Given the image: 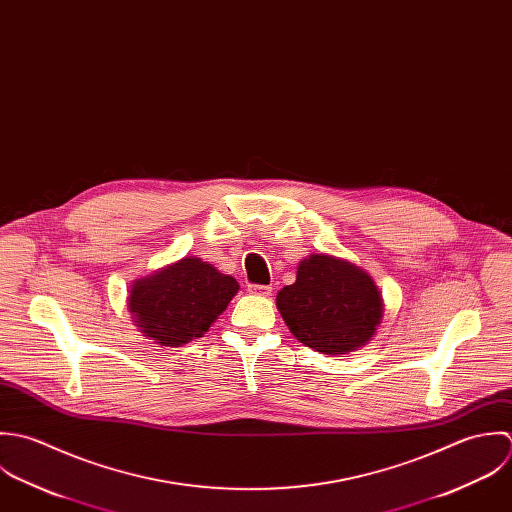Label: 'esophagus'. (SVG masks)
Instances as JSON below:
<instances>
[{"label":"esophagus","instance_id":"esophagus-1","mask_svg":"<svg viewBox=\"0 0 512 512\" xmlns=\"http://www.w3.org/2000/svg\"><path fill=\"white\" fill-rule=\"evenodd\" d=\"M247 291L251 295H259V297H269L273 293L271 285H247Z\"/></svg>","mask_w":512,"mask_h":512}]
</instances>
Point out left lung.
<instances>
[{
  "label": "left lung",
  "instance_id": "left-lung-1",
  "mask_svg": "<svg viewBox=\"0 0 512 512\" xmlns=\"http://www.w3.org/2000/svg\"><path fill=\"white\" fill-rule=\"evenodd\" d=\"M277 308L299 342L322 354H346L376 334L384 316L372 277L346 259L308 255L297 281L277 295Z\"/></svg>",
  "mask_w": 512,
  "mask_h": 512
}]
</instances>
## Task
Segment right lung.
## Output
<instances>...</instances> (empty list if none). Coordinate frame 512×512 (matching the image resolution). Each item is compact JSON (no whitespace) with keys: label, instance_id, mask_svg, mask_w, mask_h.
Returning <instances> with one entry per match:
<instances>
[{"label":"right lung","instance_id":"1","mask_svg":"<svg viewBox=\"0 0 512 512\" xmlns=\"http://www.w3.org/2000/svg\"><path fill=\"white\" fill-rule=\"evenodd\" d=\"M239 283L200 257H184L130 287L128 310L138 330L162 346L204 336L237 295Z\"/></svg>","mask_w":512,"mask_h":512}]
</instances>
